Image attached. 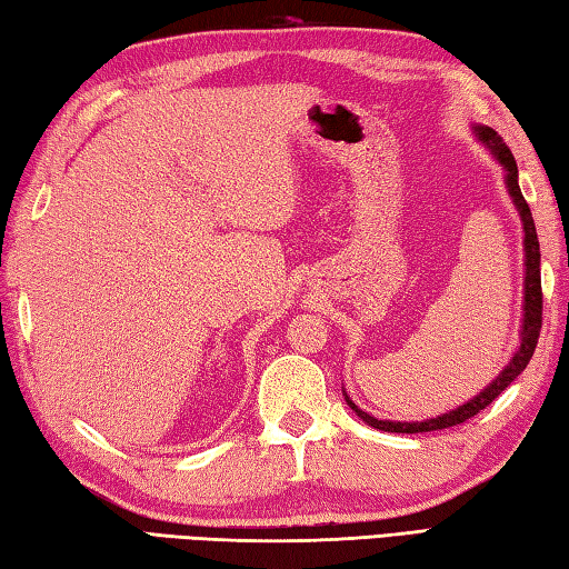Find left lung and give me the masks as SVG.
<instances>
[{
	"instance_id": "obj_1",
	"label": "left lung",
	"mask_w": 569,
	"mask_h": 569,
	"mask_svg": "<svg viewBox=\"0 0 569 569\" xmlns=\"http://www.w3.org/2000/svg\"><path fill=\"white\" fill-rule=\"evenodd\" d=\"M475 134L487 143L489 151L493 153V159H497L503 171H506V188H509V196L513 198V204L518 214H521V222H523V249H526V288H523V330H521V347H518V352L513 355V359L509 361L501 369V373L497 379H493L485 391H479L471 401H467L465 406H459L450 413H442L438 418H430V420H420V422H396V420H379L369 413H365L359 406H355L349 401V396L345 393V401L349 403V408L355 410V413L367 422V426L383 430V432H430V430H442V428H452L459 426V422H465L469 418H475L479 410H485L493 398H499L501 391L509 389V383L516 381L518 373H521L530 357L536 352V345H538V337H540V328H542V288H540V244H538V234H536V222H533V214H530L528 202L523 198L521 188H518V166L511 149L506 147L503 139L493 131L491 127H475Z\"/></svg>"
}]
</instances>
